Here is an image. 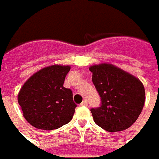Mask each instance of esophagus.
Returning a JSON list of instances; mask_svg holds the SVG:
<instances>
[{
    "instance_id": "34e87169",
    "label": "esophagus",
    "mask_w": 159,
    "mask_h": 159,
    "mask_svg": "<svg viewBox=\"0 0 159 159\" xmlns=\"http://www.w3.org/2000/svg\"><path fill=\"white\" fill-rule=\"evenodd\" d=\"M80 105H81V106H87V101H83Z\"/></svg>"
}]
</instances>
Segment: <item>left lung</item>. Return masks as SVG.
Instances as JSON below:
<instances>
[{
    "instance_id": "obj_1",
    "label": "left lung",
    "mask_w": 159,
    "mask_h": 159,
    "mask_svg": "<svg viewBox=\"0 0 159 159\" xmlns=\"http://www.w3.org/2000/svg\"><path fill=\"white\" fill-rule=\"evenodd\" d=\"M89 70L102 99V106L91 109L94 122L108 132L127 129L137 121L144 105L143 83L109 63L93 65Z\"/></svg>"
}]
</instances>
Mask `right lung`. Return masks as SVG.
I'll list each match as a JSON object with an SVG mask.
<instances>
[{
	"label": "right lung",
	"mask_w": 159,
	"mask_h": 159,
	"mask_svg": "<svg viewBox=\"0 0 159 159\" xmlns=\"http://www.w3.org/2000/svg\"><path fill=\"white\" fill-rule=\"evenodd\" d=\"M70 66L52 65L35 72L18 93L23 117L33 127L52 130L72 119L77 105L71 89L64 87Z\"/></svg>",
	"instance_id": "add662e5"
}]
</instances>
